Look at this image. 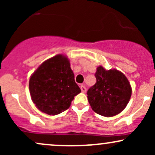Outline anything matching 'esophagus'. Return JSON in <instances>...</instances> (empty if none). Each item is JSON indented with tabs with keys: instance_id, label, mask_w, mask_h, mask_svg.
Masks as SVG:
<instances>
[{
	"instance_id": "esophagus-1",
	"label": "esophagus",
	"mask_w": 155,
	"mask_h": 155,
	"mask_svg": "<svg viewBox=\"0 0 155 155\" xmlns=\"http://www.w3.org/2000/svg\"><path fill=\"white\" fill-rule=\"evenodd\" d=\"M80 88H81V92H85L87 91V88L85 87L84 86V85H81V86H80Z\"/></svg>"
}]
</instances>
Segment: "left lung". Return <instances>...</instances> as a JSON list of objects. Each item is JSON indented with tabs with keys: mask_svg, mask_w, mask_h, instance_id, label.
<instances>
[{
	"mask_svg": "<svg viewBox=\"0 0 155 155\" xmlns=\"http://www.w3.org/2000/svg\"><path fill=\"white\" fill-rule=\"evenodd\" d=\"M96 83L88 90L87 98L92 109L104 117H113L126 107L132 94L127 77L116 69L106 71L97 67Z\"/></svg>",
	"mask_w": 155,
	"mask_h": 155,
	"instance_id": "8db88e82",
	"label": "left lung"
}]
</instances>
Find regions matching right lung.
Listing matches in <instances>:
<instances>
[{
    "label": "right lung",
    "instance_id": "right-lung-1",
    "mask_svg": "<svg viewBox=\"0 0 155 155\" xmlns=\"http://www.w3.org/2000/svg\"><path fill=\"white\" fill-rule=\"evenodd\" d=\"M29 90L35 106L49 115L67 110L81 92L70 62L63 54L46 60L37 68L30 79Z\"/></svg>",
    "mask_w": 155,
    "mask_h": 155
}]
</instances>
